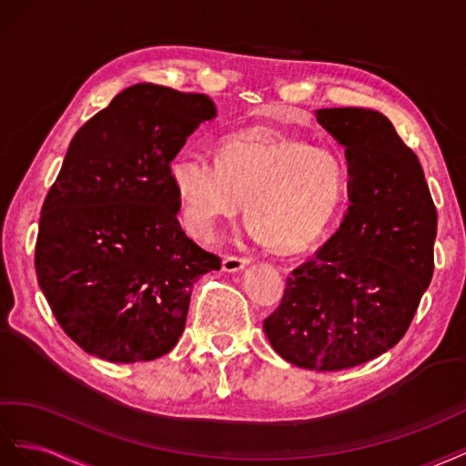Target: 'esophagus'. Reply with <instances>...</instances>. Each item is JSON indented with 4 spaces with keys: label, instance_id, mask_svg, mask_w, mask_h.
<instances>
[{
    "label": "esophagus",
    "instance_id": "1",
    "mask_svg": "<svg viewBox=\"0 0 466 466\" xmlns=\"http://www.w3.org/2000/svg\"><path fill=\"white\" fill-rule=\"evenodd\" d=\"M248 263H249L248 258H240V256H224V259H222V269L228 271V273H236V271L244 269Z\"/></svg>",
    "mask_w": 466,
    "mask_h": 466
}]
</instances>
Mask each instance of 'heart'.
<instances>
[{
    "instance_id": "1",
    "label": "heart",
    "mask_w": 466,
    "mask_h": 466,
    "mask_svg": "<svg viewBox=\"0 0 466 466\" xmlns=\"http://www.w3.org/2000/svg\"><path fill=\"white\" fill-rule=\"evenodd\" d=\"M183 215L201 236L220 220L246 217L258 240L279 254H300L329 228L350 187V164L331 146L256 127L226 137L218 162L183 152L169 162Z\"/></svg>"
}]
</instances>
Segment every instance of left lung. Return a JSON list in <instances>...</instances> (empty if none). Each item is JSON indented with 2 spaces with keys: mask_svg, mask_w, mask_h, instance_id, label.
Returning a JSON list of instances; mask_svg holds the SVG:
<instances>
[{
  "mask_svg": "<svg viewBox=\"0 0 466 466\" xmlns=\"http://www.w3.org/2000/svg\"><path fill=\"white\" fill-rule=\"evenodd\" d=\"M316 118L345 146L351 203L339 230L287 277L263 329L289 363L341 370L404 338L433 277L437 210L418 156L387 116L341 107Z\"/></svg>",
  "mask_w": 466,
  "mask_h": 466,
  "instance_id": "left-lung-1",
  "label": "left lung"
}]
</instances>
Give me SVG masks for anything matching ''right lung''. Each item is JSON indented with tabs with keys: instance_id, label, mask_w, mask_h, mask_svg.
Listing matches in <instances>:
<instances>
[{
	"instance_id": "add662e5",
	"label": "right lung",
	"mask_w": 466,
	"mask_h": 466,
	"mask_svg": "<svg viewBox=\"0 0 466 466\" xmlns=\"http://www.w3.org/2000/svg\"><path fill=\"white\" fill-rule=\"evenodd\" d=\"M217 115L203 93L137 84L76 132L46 193L38 285L66 336L113 363L174 350L217 254L185 236L169 162Z\"/></svg>"
}]
</instances>
